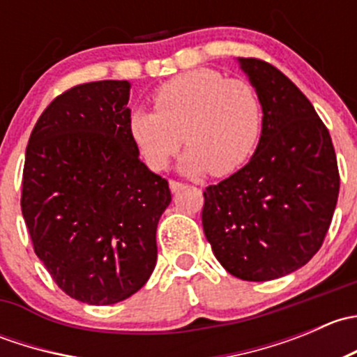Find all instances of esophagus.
Listing matches in <instances>:
<instances>
[{
	"label": "esophagus",
	"instance_id": "esophagus-1",
	"mask_svg": "<svg viewBox=\"0 0 357 357\" xmlns=\"http://www.w3.org/2000/svg\"><path fill=\"white\" fill-rule=\"evenodd\" d=\"M169 188H171L172 193H176V192H179V190L183 188V183L174 181V179H171V181H169Z\"/></svg>",
	"mask_w": 357,
	"mask_h": 357
}]
</instances>
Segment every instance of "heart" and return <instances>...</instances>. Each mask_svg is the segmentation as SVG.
<instances>
[{
	"label": "heart",
	"mask_w": 357,
	"mask_h": 357,
	"mask_svg": "<svg viewBox=\"0 0 357 357\" xmlns=\"http://www.w3.org/2000/svg\"><path fill=\"white\" fill-rule=\"evenodd\" d=\"M153 105L155 110H132L128 121L129 136L152 171L165 169L185 142L188 149L179 158V171L231 174L261 138L262 109L255 89L212 68L169 79L153 93Z\"/></svg>",
	"instance_id": "obj_1"
}]
</instances>
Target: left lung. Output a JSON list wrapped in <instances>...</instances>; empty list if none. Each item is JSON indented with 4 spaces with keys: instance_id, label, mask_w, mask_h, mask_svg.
Masks as SVG:
<instances>
[{
    "instance_id": "obj_1",
    "label": "left lung",
    "mask_w": 357,
    "mask_h": 357,
    "mask_svg": "<svg viewBox=\"0 0 357 357\" xmlns=\"http://www.w3.org/2000/svg\"><path fill=\"white\" fill-rule=\"evenodd\" d=\"M262 109L254 155L204 192L205 238L229 275L268 282L297 271L319 250L338 199L328 129L304 93L271 63L238 59Z\"/></svg>"
}]
</instances>
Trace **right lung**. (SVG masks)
<instances>
[{"mask_svg": "<svg viewBox=\"0 0 357 357\" xmlns=\"http://www.w3.org/2000/svg\"><path fill=\"white\" fill-rule=\"evenodd\" d=\"M128 81L56 96L25 150L22 215L34 252L68 297L109 305L155 269L157 225L171 204L129 136Z\"/></svg>", "mask_w": 357, "mask_h": 357, "instance_id": "add662e5", "label": "right lung"}]
</instances>
